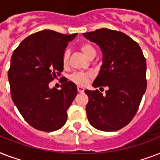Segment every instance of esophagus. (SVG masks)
Segmentation results:
<instances>
[{
	"label": "esophagus",
	"mask_w": 160,
	"mask_h": 160,
	"mask_svg": "<svg viewBox=\"0 0 160 160\" xmlns=\"http://www.w3.org/2000/svg\"><path fill=\"white\" fill-rule=\"evenodd\" d=\"M77 90L80 93H82L84 92V90H85V89H84V87H82V86H80V85H78L77 86Z\"/></svg>",
	"instance_id": "esophagus-1"
}]
</instances>
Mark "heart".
Masks as SVG:
<instances>
[{
  "mask_svg": "<svg viewBox=\"0 0 160 160\" xmlns=\"http://www.w3.org/2000/svg\"><path fill=\"white\" fill-rule=\"evenodd\" d=\"M80 51H82V53L86 57L90 58V59L91 57H93V56H95V55H96V51H95V48L91 45H90V44H82L80 46ZM69 56H70V53H69V51H66L64 53V55H63L62 58L63 65H66L68 64ZM90 77H91V75L88 74V73H75V74H73L70 76V79L74 82L76 83V84L85 85V84H86L88 82V80H90Z\"/></svg>",
  "mask_w": 160,
  "mask_h": 160,
  "instance_id": "1",
  "label": "heart"
}]
</instances>
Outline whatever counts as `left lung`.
Here are the masks:
<instances>
[{"label": "left lung", "instance_id": "obj_1", "mask_svg": "<svg viewBox=\"0 0 160 160\" xmlns=\"http://www.w3.org/2000/svg\"><path fill=\"white\" fill-rule=\"evenodd\" d=\"M83 36L101 49L103 64L93 83L107 86L103 95L98 90H85L89 97V122L102 131H116L131 121L147 87L146 60L139 44L123 32L101 28Z\"/></svg>", "mask_w": 160, "mask_h": 160}]
</instances>
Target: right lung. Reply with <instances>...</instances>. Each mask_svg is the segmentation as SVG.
<instances>
[{
  "instance_id": "add662e5",
  "label": "right lung",
  "mask_w": 160,
  "mask_h": 160,
  "mask_svg": "<svg viewBox=\"0 0 160 160\" xmlns=\"http://www.w3.org/2000/svg\"><path fill=\"white\" fill-rule=\"evenodd\" d=\"M76 36L51 30L38 31L21 41L11 55L8 70L11 98L35 129L55 131L66 122L77 87L67 80L61 81L60 90L51 89L49 83L60 75L65 48Z\"/></svg>"
}]
</instances>
